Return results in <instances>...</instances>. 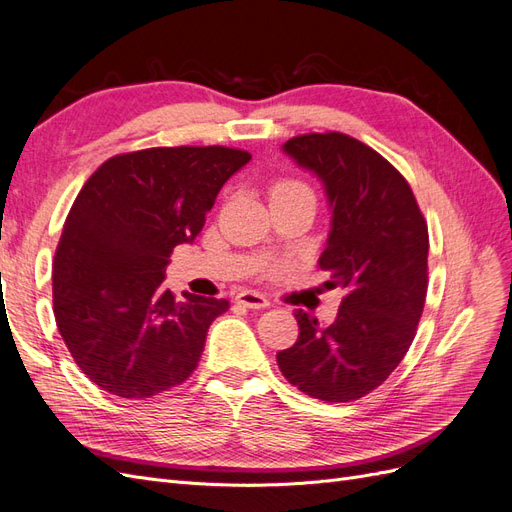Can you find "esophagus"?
I'll list each match as a JSON object with an SVG mask.
<instances>
[{
	"label": "esophagus",
	"instance_id": "esophagus-1",
	"mask_svg": "<svg viewBox=\"0 0 512 512\" xmlns=\"http://www.w3.org/2000/svg\"><path fill=\"white\" fill-rule=\"evenodd\" d=\"M237 303H241L243 307H250V309H265L269 307V299L265 294L254 292V290H243L237 294Z\"/></svg>",
	"mask_w": 512,
	"mask_h": 512
}]
</instances>
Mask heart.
<instances>
[{
	"label": "heart",
	"mask_w": 512,
	"mask_h": 512,
	"mask_svg": "<svg viewBox=\"0 0 512 512\" xmlns=\"http://www.w3.org/2000/svg\"><path fill=\"white\" fill-rule=\"evenodd\" d=\"M286 192H309L303 183H299V181H280L273 188V192H271V196L273 194H286Z\"/></svg>",
	"instance_id": "heart-1"
}]
</instances>
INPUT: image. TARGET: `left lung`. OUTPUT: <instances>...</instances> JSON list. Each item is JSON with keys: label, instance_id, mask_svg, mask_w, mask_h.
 <instances>
[{"label": "left lung", "instance_id": "obj_1", "mask_svg": "<svg viewBox=\"0 0 512 512\" xmlns=\"http://www.w3.org/2000/svg\"><path fill=\"white\" fill-rule=\"evenodd\" d=\"M284 151L327 192L331 230L318 265L346 297L327 327L297 309L299 339L277 365L305 395L346 404L389 378L412 344L427 297V224L399 170L356 138L303 134Z\"/></svg>", "mask_w": 512, "mask_h": 512}]
</instances>
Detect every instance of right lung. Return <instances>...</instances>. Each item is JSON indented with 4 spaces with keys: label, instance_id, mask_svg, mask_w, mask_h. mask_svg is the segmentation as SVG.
I'll return each mask as SVG.
<instances>
[{
    "label": "right lung",
    "instance_id": "obj_1",
    "mask_svg": "<svg viewBox=\"0 0 512 512\" xmlns=\"http://www.w3.org/2000/svg\"><path fill=\"white\" fill-rule=\"evenodd\" d=\"M252 156L153 147L106 160L68 213L53 262L57 329L102 391L145 399L192 376L226 299L162 286L170 254L205 226L222 185Z\"/></svg>",
    "mask_w": 512,
    "mask_h": 512
}]
</instances>
